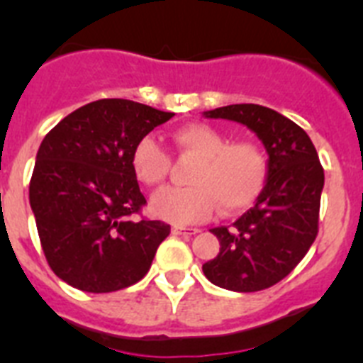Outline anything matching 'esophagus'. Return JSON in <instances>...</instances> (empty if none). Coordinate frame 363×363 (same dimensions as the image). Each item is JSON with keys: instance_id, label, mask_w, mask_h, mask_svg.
<instances>
[{"instance_id": "34e87169", "label": "esophagus", "mask_w": 363, "mask_h": 363, "mask_svg": "<svg viewBox=\"0 0 363 363\" xmlns=\"http://www.w3.org/2000/svg\"><path fill=\"white\" fill-rule=\"evenodd\" d=\"M172 233H174V234H184V236H194V234L200 233V229H196V227H179V225H174V227H172Z\"/></svg>"}]
</instances>
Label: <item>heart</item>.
<instances>
[{"instance_id": "1", "label": "heart", "mask_w": 363, "mask_h": 363, "mask_svg": "<svg viewBox=\"0 0 363 363\" xmlns=\"http://www.w3.org/2000/svg\"><path fill=\"white\" fill-rule=\"evenodd\" d=\"M182 156L196 163L187 174V187H165L150 200L156 216L172 223L207 220L214 209L230 216L249 209L264 194L269 182V156L256 140L229 142L225 133L207 123H189L172 134ZM133 171L142 184L156 187L171 172L172 160L154 136L134 145Z\"/></svg>"}]
</instances>
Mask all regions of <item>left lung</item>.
I'll return each instance as SVG.
<instances>
[{"mask_svg":"<svg viewBox=\"0 0 363 363\" xmlns=\"http://www.w3.org/2000/svg\"><path fill=\"white\" fill-rule=\"evenodd\" d=\"M243 123L269 154V182L255 207L233 227H214L220 252L203 264L211 284L236 293L264 291L284 280L318 234L323 167L311 138L280 112L255 104L205 112Z\"/></svg>","mask_w":363,"mask_h":363,"instance_id":"1","label":"left lung"}]
</instances>
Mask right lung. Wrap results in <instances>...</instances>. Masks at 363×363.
<instances>
[{
  "label": "right lung",
  "mask_w": 363,
  "mask_h": 363,
  "mask_svg": "<svg viewBox=\"0 0 363 363\" xmlns=\"http://www.w3.org/2000/svg\"><path fill=\"white\" fill-rule=\"evenodd\" d=\"M172 116L130 99H98L43 138L28 198L57 278L86 293H112L149 272L171 225L137 218L147 200L130 156L143 136Z\"/></svg>",
  "instance_id": "obj_1"
}]
</instances>
